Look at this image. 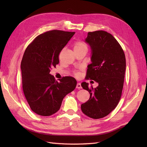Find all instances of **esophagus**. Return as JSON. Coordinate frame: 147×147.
Returning <instances> with one entry per match:
<instances>
[{
    "label": "esophagus",
    "mask_w": 147,
    "mask_h": 147,
    "mask_svg": "<svg viewBox=\"0 0 147 147\" xmlns=\"http://www.w3.org/2000/svg\"><path fill=\"white\" fill-rule=\"evenodd\" d=\"M76 88H78V89H82V85H81V83H78L77 84Z\"/></svg>",
    "instance_id": "esophagus-1"
}]
</instances>
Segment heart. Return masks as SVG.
<instances>
[{
  "label": "heart",
  "instance_id": "b5f03b06",
  "mask_svg": "<svg viewBox=\"0 0 147 147\" xmlns=\"http://www.w3.org/2000/svg\"><path fill=\"white\" fill-rule=\"evenodd\" d=\"M83 48H87L86 45L84 43L81 41H77L76 42H75L74 45V50H79V49H82ZM74 75L75 77H80L81 75V73L79 70H75L74 71Z\"/></svg>",
  "mask_w": 147,
  "mask_h": 147
}]
</instances>
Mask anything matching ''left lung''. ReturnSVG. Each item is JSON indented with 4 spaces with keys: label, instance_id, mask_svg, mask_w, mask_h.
<instances>
[{
    "label": "left lung",
    "instance_id": "left-lung-1",
    "mask_svg": "<svg viewBox=\"0 0 147 147\" xmlns=\"http://www.w3.org/2000/svg\"><path fill=\"white\" fill-rule=\"evenodd\" d=\"M85 41L92 50V63L88 66L86 80L98 83L96 88L83 82L90 97L81 109L86 116L99 119L108 115L121 98L126 70V58L122 47L113 35L104 30L89 32Z\"/></svg>",
    "mask_w": 147,
    "mask_h": 147
}]
</instances>
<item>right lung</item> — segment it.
<instances>
[{"label":"right lung","instance_id":"add662e5","mask_svg":"<svg viewBox=\"0 0 147 147\" xmlns=\"http://www.w3.org/2000/svg\"><path fill=\"white\" fill-rule=\"evenodd\" d=\"M75 33L49 30L38 35L26 49L21 63L23 90L30 108L37 115L47 117L57 112L64 97L76 87L72 77H64L58 82L50 74Z\"/></svg>","mask_w":147,"mask_h":147}]
</instances>
